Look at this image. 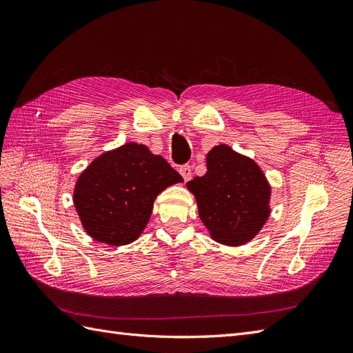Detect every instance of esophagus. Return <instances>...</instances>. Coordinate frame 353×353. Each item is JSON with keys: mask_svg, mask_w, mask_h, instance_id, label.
<instances>
[{"mask_svg": "<svg viewBox=\"0 0 353 353\" xmlns=\"http://www.w3.org/2000/svg\"><path fill=\"white\" fill-rule=\"evenodd\" d=\"M179 174L183 175L185 183L191 179V176H193V172H191V166L190 165H183V166H181L179 168Z\"/></svg>", "mask_w": 353, "mask_h": 353, "instance_id": "obj_1", "label": "esophagus"}]
</instances>
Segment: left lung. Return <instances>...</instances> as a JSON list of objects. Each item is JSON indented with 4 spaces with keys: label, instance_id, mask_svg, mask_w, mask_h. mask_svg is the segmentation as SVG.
Masks as SVG:
<instances>
[{
    "label": "left lung",
    "instance_id": "8db88e82",
    "mask_svg": "<svg viewBox=\"0 0 353 353\" xmlns=\"http://www.w3.org/2000/svg\"><path fill=\"white\" fill-rule=\"evenodd\" d=\"M208 172L187 183L210 237L225 245L253 240L268 221L271 185L253 159L227 144L213 147Z\"/></svg>",
    "mask_w": 353,
    "mask_h": 353
}]
</instances>
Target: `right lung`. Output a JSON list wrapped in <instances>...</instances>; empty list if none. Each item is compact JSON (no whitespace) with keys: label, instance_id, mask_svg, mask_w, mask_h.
Segmentation results:
<instances>
[{"label":"right lung","instance_id":"add662e5","mask_svg":"<svg viewBox=\"0 0 353 353\" xmlns=\"http://www.w3.org/2000/svg\"><path fill=\"white\" fill-rule=\"evenodd\" d=\"M183 181L162 156L144 144L126 143L87 166L74 184L73 205L90 237L125 245L141 236L154 199Z\"/></svg>","mask_w":353,"mask_h":353}]
</instances>
